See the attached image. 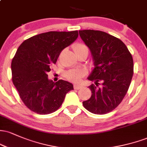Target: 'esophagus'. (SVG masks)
Wrapping results in <instances>:
<instances>
[{
    "label": "esophagus",
    "instance_id": "esophagus-1",
    "mask_svg": "<svg viewBox=\"0 0 147 147\" xmlns=\"http://www.w3.org/2000/svg\"><path fill=\"white\" fill-rule=\"evenodd\" d=\"M81 88H82V86H81L80 85H77V84H75V85H74V88H75V90H79Z\"/></svg>",
    "mask_w": 147,
    "mask_h": 147
}]
</instances>
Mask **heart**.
<instances>
[{
    "label": "heart",
    "instance_id": "1",
    "mask_svg": "<svg viewBox=\"0 0 147 147\" xmlns=\"http://www.w3.org/2000/svg\"><path fill=\"white\" fill-rule=\"evenodd\" d=\"M73 50L75 52H77L81 51V50H88V48L86 45L81 44V43H77L74 45ZM83 75L84 72L82 70H70L66 74L67 78L72 82H79L80 79L83 77Z\"/></svg>",
    "mask_w": 147,
    "mask_h": 147
}]
</instances>
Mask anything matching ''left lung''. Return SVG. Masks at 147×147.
Returning a JSON list of instances; mask_svg holds the SVG:
<instances>
[{
	"label": "left lung",
	"mask_w": 147,
	"mask_h": 147,
	"mask_svg": "<svg viewBox=\"0 0 147 147\" xmlns=\"http://www.w3.org/2000/svg\"><path fill=\"white\" fill-rule=\"evenodd\" d=\"M79 33L93 61L94 68L87 79L95 84L88 86L92 95L83 105L92 113H108L120 104L127 92L133 75L132 55L120 39L104 32L85 30Z\"/></svg>",
	"instance_id": "8db88e82"
}]
</instances>
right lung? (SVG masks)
Instances as JSON below:
<instances>
[{"mask_svg":"<svg viewBox=\"0 0 147 147\" xmlns=\"http://www.w3.org/2000/svg\"><path fill=\"white\" fill-rule=\"evenodd\" d=\"M77 37V30L48 32L30 37L18 47L11 61L12 82L23 102L33 112H55L68 92L74 89L72 84L62 79L55 83L47 73L61 52Z\"/></svg>","mask_w":147,"mask_h":147,"instance_id":"obj_1","label":"right lung"}]
</instances>
